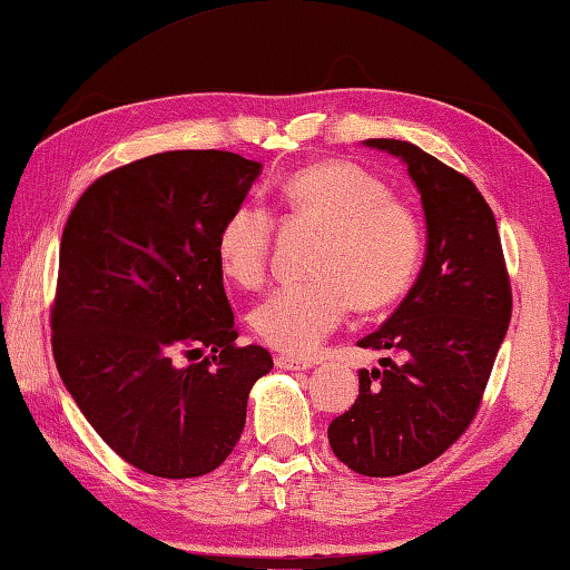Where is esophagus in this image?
Wrapping results in <instances>:
<instances>
[{
  "instance_id": "obj_1",
  "label": "esophagus",
  "mask_w": 570,
  "mask_h": 570,
  "mask_svg": "<svg viewBox=\"0 0 570 570\" xmlns=\"http://www.w3.org/2000/svg\"><path fill=\"white\" fill-rule=\"evenodd\" d=\"M275 363H277V368H283V371H307V368H313V361L311 358L287 356V353H277Z\"/></svg>"
}]
</instances>
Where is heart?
Here are the masks:
<instances>
[{
  "label": "heart",
  "instance_id": "heart-1",
  "mask_svg": "<svg viewBox=\"0 0 570 570\" xmlns=\"http://www.w3.org/2000/svg\"><path fill=\"white\" fill-rule=\"evenodd\" d=\"M287 219L313 224V279L277 287L252 313L267 346L313 353L346 318L353 303L363 311L399 301L422 267L424 229L406 202L348 161H323L295 171L275 194ZM273 214L245 199L224 217L217 237L222 269L242 285L263 283Z\"/></svg>",
  "mask_w": 570,
  "mask_h": 570
}]
</instances>
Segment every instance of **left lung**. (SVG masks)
I'll list each match as a JSON object with an SVG mask.
<instances>
[{
	"label": "left lung",
	"mask_w": 570,
	"mask_h": 570,
	"mask_svg": "<svg viewBox=\"0 0 570 570\" xmlns=\"http://www.w3.org/2000/svg\"><path fill=\"white\" fill-rule=\"evenodd\" d=\"M406 164L422 194L426 255L412 291L361 348L389 353L358 371V399L328 426L333 454L366 478L434 462L478 414L512 313L495 214L468 176L396 138H368Z\"/></svg>",
	"instance_id": "1"
}]
</instances>
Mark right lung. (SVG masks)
Wrapping results in <instances>:
<instances>
[{
    "label": "right lung",
    "instance_id": "add662e5",
    "mask_svg": "<svg viewBox=\"0 0 570 570\" xmlns=\"http://www.w3.org/2000/svg\"><path fill=\"white\" fill-rule=\"evenodd\" d=\"M259 171L229 151L138 158L92 181L62 229L50 318L60 379L100 440L156 478L217 470L252 384L273 368L263 346L235 343L217 252Z\"/></svg>",
    "mask_w": 570,
    "mask_h": 570
}]
</instances>
